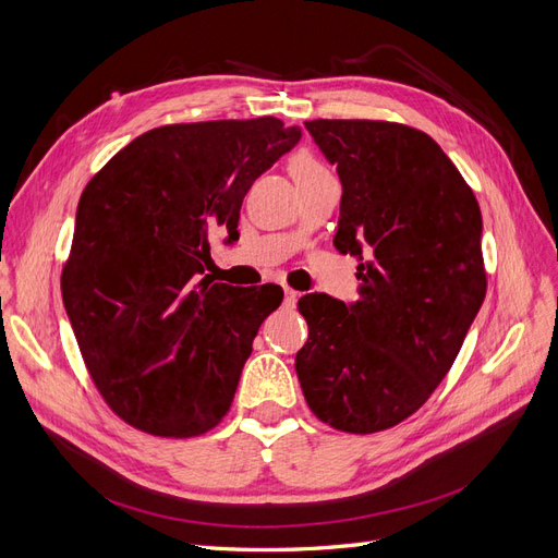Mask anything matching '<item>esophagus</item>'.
<instances>
[{"mask_svg": "<svg viewBox=\"0 0 558 558\" xmlns=\"http://www.w3.org/2000/svg\"><path fill=\"white\" fill-rule=\"evenodd\" d=\"M298 298H300V293H298V291H293V289H283V305H286V307H293L295 302H298Z\"/></svg>", "mask_w": 558, "mask_h": 558, "instance_id": "1", "label": "esophagus"}]
</instances>
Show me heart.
Here are the masks:
<instances>
[{"label": "heart", "mask_w": 558, "mask_h": 558, "mask_svg": "<svg viewBox=\"0 0 558 558\" xmlns=\"http://www.w3.org/2000/svg\"><path fill=\"white\" fill-rule=\"evenodd\" d=\"M289 167H291V174H293L295 181L326 172V167L320 165V162L310 154V150H298V154L291 158Z\"/></svg>", "instance_id": "heart-1"}]
</instances>
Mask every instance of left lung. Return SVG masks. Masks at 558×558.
I'll list each match as a JSON object with an SVG mask.
<instances>
[{
  "instance_id": "1",
  "label": "left lung",
  "mask_w": 558,
  "mask_h": 558,
  "mask_svg": "<svg viewBox=\"0 0 558 558\" xmlns=\"http://www.w3.org/2000/svg\"><path fill=\"white\" fill-rule=\"evenodd\" d=\"M342 181L335 248L359 260V300L305 295L295 369L312 412L344 433L414 414L459 356L484 295L475 193L426 132L386 121H307Z\"/></svg>"
}]
</instances>
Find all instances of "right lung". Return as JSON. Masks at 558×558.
Here are the masks:
<instances>
[{"mask_svg": "<svg viewBox=\"0 0 558 558\" xmlns=\"http://www.w3.org/2000/svg\"><path fill=\"white\" fill-rule=\"evenodd\" d=\"M300 137L272 116L162 125L83 191L62 300L95 386L130 426L191 437L228 414L283 293L199 277L209 240H240L244 195Z\"/></svg>", "mask_w": 558, "mask_h": 558, "instance_id": "add662e5", "label": "right lung"}]
</instances>
